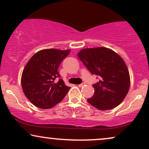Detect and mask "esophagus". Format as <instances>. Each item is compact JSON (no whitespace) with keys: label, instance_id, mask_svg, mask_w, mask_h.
Returning a JSON list of instances; mask_svg holds the SVG:
<instances>
[{"label":"esophagus","instance_id":"34e87169","mask_svg":"<svg viewBox=\"0 0 149 149\" xmlns=\"http://www.w3.org/2000/svg\"><path fill=\"white\" fill-rule=\"evenodd\" d=\"M85 85V83H82V84H80V85H78V86L79 87V88H82V87H83Z\"/></svg>","mask_w":149,"mask_h":149}]
</instances>
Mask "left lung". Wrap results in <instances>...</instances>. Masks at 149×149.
Here are the masks:
<instances>
[{
  "label": "left lung",
  "instance_id": "obj_1",
  "mask_svg": "<svg viewBox=\"0 0 149 149\" xmlns=\"http://www.w3.org/2000/svg\"><path fill=\"white\" fill-rule=\"evenodd\" d=\"M92 74L100 76L92 86L95 93L88 102L99 110L106 111L118 106L127 95L130 77L123 58L105 47L82 49L77 54Z\"/></svg>",
  "mask_w": 149,
  "mask_h": 149
}]
</instances>
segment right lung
Returning <instances> with one entry per match:
<instances>
[{
  "mask_svg": "<svg viewBox=\"0 0 149 149\" xmlns=\"http://www.w3.org/2000/svg\"><path fill=\"white\" fill-rule=\"evenodd\" d=\"M71 49H45L34 54L24 68L22 88L25 96L36 107L51 109L62 101L69 90L59 78L58 68Z\"/></svg>",
  "mask_w": 149,
  "mask_h": 149,
  "instance_id": "add662e5",
  "label": "right lung"
}]
</instances>
